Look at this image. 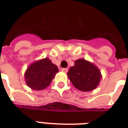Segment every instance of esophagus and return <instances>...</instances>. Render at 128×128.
<instances>
[{"label":"esophagus","instance_id":"1","mask_svg":"<svg viewBox=\"0 0 128 128\" xmlns=\"http://www.w3.org/2000/svg\"><path fill=\"white\" fill-rule=\"evenodd\" d=\"M62 71H63L64 72H68V68H62Z\"/></svg>","mask_w":128,"mask_h":128}]
</instances>
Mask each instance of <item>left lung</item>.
Wrapping results in <instances>:
<instances>
[{
    "label": "left lung",
    "mask_w": 128,
    "mask_h": 128,
    "mask_svg": "<svg viewBox=\"0 0 128 128\" xmlns=\"http://www.w3.org/2000/svg\"><path fill=\"white\" fill-rule=\"evenodd\" d=\"M67 75L73 86L84 92L96 88L102 78L99 68L84 59L76 60L75 66L70 68Z\"/></svg>",
    "instance_id": "1"
}]
</instances>
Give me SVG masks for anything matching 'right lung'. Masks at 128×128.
I'll list each match as a JSON object with an SVG mask.
<instances>
[{"label": "right lung", "mask_w": 128, "mask_h": 128, "mask_svg": "<svg viewBox=\"0 0 128 128\" xmlns=\"http://www.w3.org/2000/svg\"><path fill=\"white\" fill-rule=\"evenodd\" d=\"M58 68L48 58H45L30 65L24 77L27 86L34 90H42L49 86Z\"/></svg>", "instance_id": "right-lung-1"}]
</instances>
